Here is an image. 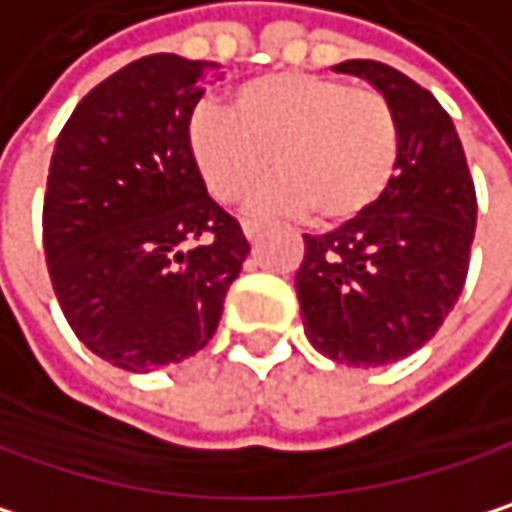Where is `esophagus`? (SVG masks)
<instances>
[{"instance_id":"esophagus-1","label":"esophagus","mask_w":512,"mask_h":512,"mask_svg":"<svg viewBox=\"0 0 512 512\" xmlns=\"http://www.w3.org/2000/svg\"><path fill=\"white\" fill-rule=\"evenodd\" d=\"M261 227H264V224H261V221H254V218H245V221H242V233H245L248 239H258V236H261Z\"/></svg>"}]
</instances>
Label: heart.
<instances>
[{"instance_id": "obj_1", "label": "heart", "mask_w": 512, "mask_h": 512, "mask_svg": "<svg viewBox=\"0 0 512 512\" xmlns=\"http://www.w3.org/2000/svg\"><path fill=\"white\" fill-rule=\"evenodd\" d=\"M188 152L221 203L254 191L276 164L282 176L258 194V209L315 212L348 224L387 194L402 152L399 116L372 86L306 71H270L239 83L230 113L194 107Z\"/></svg>"}]
</instances>
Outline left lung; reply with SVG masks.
<instances>
[{
	"label": "left lung",
	"instance_id": "obj_1",
	"mask_svg": "<svg viewBox=\"0 0 512 512\" xmlns=\"http://www.w3.org/2000/svg\"><path fill=\"white\" fill-rule=\"evenodd\" d=\"M336 71L366 77L390 98L402 152L372 212L303 236L297 297L306 336L324 357L375 369L423 348L456 306L477 191L456 125L429 89L375 59H348Z\"/></svg>",
	"mask_w": 512,
	"mask_h": 512
}]
</instances>
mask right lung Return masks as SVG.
<instances>
[{
	"instance_id": "right-lung-1",
	"label": "right lung",
	"mask_w": 512,
	"mask_h": 512,
	"mask_svg": "<svg viewBox=\"0 0 512 512\" xmlns=\"http://www.w3.org/2000/svg\"><path fill=\"white\" fill-rule=\"evenodd\" d=\"M215 62L152 53L101 80L59 131L44 254L77 339L125 372L197 354L221 321L248 239L188 152Z\"/></svg>"
}]
</instances>
